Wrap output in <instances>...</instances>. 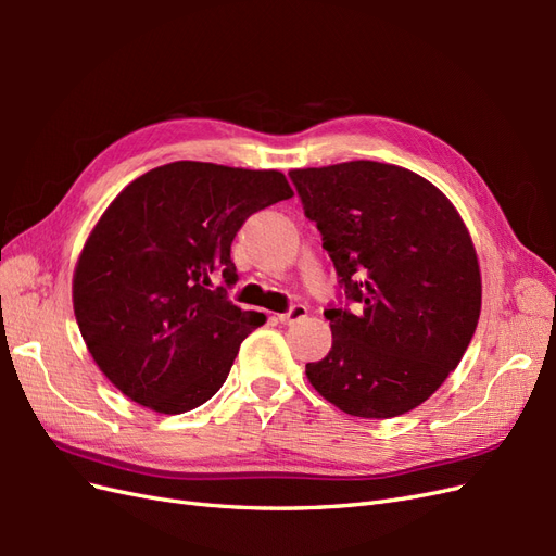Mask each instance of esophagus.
<instances>
[{
  "mask_svg": "<svg viewBox=\"0 0 556 556\" xmlns=\"http://www.w3.org/2000/svg\"><path fill=\"white\" fill-rule=\"evenodd\" d=\"M308 317V308L306 306H292L288 313H282V315H278V319L282 325H299V323H304V319Z\"/></svg>",
  "mask_w": 556,
  "mask_h": 556,
  "instance_id": "34e87169",
  "label": "esophagus"
}]
</instances>
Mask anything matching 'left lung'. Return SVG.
Returning a JSON list of instances; mask_svg holds the SVG:
<instances>
[{"label":"left lung","mask_w":556,"mask_h":556,"mask_svg":"<svg viewBox=\"0 0 556 556\" xmlns=\"http://www.w3.org/2000/svg\"><path fill=\"white\" fill-rule=\"evenodd\" d=\"M290 178L358 304L325 311L333 343L306 364L311 384L355 417L417 408L457 368L480 317L478 255L457 208L394 164L357 160Z\"/></svg>","instance_id":"obj_1"}]
</instances>
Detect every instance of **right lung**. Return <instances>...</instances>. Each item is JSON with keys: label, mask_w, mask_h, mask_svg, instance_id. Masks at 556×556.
I'll return each mask as SVG.
<instances>
[{"label": "right lung", "mask_w": 556, "mask_h": 556, "mask_svg": "<svg viewBox=\"0 0 556 556\" xmlns=\"http://www.w3.org/2000/svg\"><path fill=\"white\" fill-rule=\"evenodd\" d=\"M294 192L280 172L172 162L131 180L76 264L74 313L92 359L131 401L178 415L206 403L264 313L233 306L231 241ZM220 275L226 288L213 289Z\"/></svg>", "instance_id": "right-lung-1"}]
</instances>
